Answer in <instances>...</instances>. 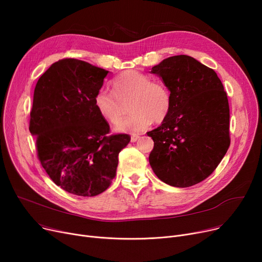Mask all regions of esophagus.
<instances>
[{
  "label": "esophagus",
  "instance_id": "obj_1",
  "mask_svg": "<svg viewBox=\"0 0 262 262\" xmlns=\"http://www.w3.org/2000/svg\"><path fill=\"white\" fill-rule=\"evenodd\" d=\"M138 139H139V136H138V135H134V136L130 137V142L134 143V142H136Z\"/></svg>",
  "mask_w": 262,
  "mask_h": 262
}]
</instances>
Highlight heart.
Here are the masks:
<instances>
[{
    "label": "heart",
    "instance_id": "heart-1",
    "mask_svg": "<svg viewBox=\"0 0 262 262\" xmlns=\"http://www.w3.org/2000/svg\"><path fill=\"white\" fill-rule=\"evenodd\" d=\"M113 93L105 89L96 92L93 104L99 116L110 124H116L121 116V103L129 99L132 115L117 123L115 130L125 134H138L147 129L150 124L161 123L171 112L172 95L162 82L152 81L148 75L127 70L113 80Z\"/></svg>",
    "mask_w": 262,
    "mask_h": 262
}]
</instances>
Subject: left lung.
<instances>
[{
  "mask_svg": "<svg viewBox=\"0 0 262 262\" xmlns=\"http://www.w3.org/2000/svg\"><path fill=\"white\" fill-rule=\"evenodd\" d=\"M150 73L169 88L172 107L147 133L154 141L149 164L163 183L191 187L215 170L229 147L227 94L212 69L187 55L163 59Z\"/></svg>",
  "mask_w": 262,
  "mask_h": 262,
  "instance_id": "obj_1",
  "label": "left lung"
}]
</instances>
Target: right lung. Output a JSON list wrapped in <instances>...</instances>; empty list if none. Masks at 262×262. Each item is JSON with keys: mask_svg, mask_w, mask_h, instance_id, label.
I'll return each instance as SVG.
<instances>
[{"mask_svg": "<svg viewBox=\"0 0 262 262\" xmlns=\"http://www.w3.org/2000/svg\"><path fill=\"white\" fill-rule=\"evenodd\" d=\"M109 71L67 58L54 62L38 79L30 132L38 157L51 180L79 196L104 192L116 176L118 156L128 135L108 136V123L93 99Z\"/></svg>", "mask_w": 262, "mask_h": 262, "instance_id": "1", "label": "right lung"}]
</instances>
